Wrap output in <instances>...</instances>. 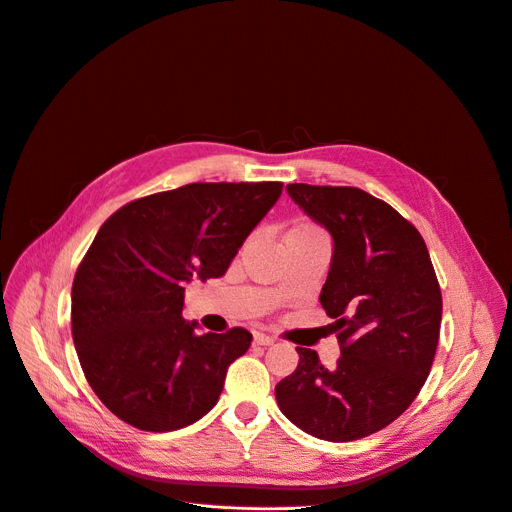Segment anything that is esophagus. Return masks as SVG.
<instances>
[{
  "label": "esophagus",
  "instance_id": "34e87169",
  "mask_svg": "<svg viewBox=\"0 0 512 512\" xmlns=\"http://www.w3.org/2000/svg\"><path fill=\"white\" fill-rule=\"evenodd\" d=\"M275 343V339L273 337H268V335H264V333H254V345H273Z\"/></svg>",
  "mask_w": 512,
  "mask_h": 512
}]
</instances>
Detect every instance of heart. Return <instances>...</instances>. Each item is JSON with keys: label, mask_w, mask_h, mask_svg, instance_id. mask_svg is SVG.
Instances as JSON below:
<instances>
[{"label": "heart", "mask_w": 512, "mask_h": 512, "mask_svg": "<svg viewBox=\"0 0 512 512\" xmlns=\"http://www.w3.org/2000/svg\"><path fill=\"white\" fill-rule=\"evenodd\" d=\"M291 231H316V229H314L312 225H297V227H293ZM291 231H289V233H291Z\"/></svg>", "instance_id": "obj_1"}]
</instances>
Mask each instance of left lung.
<instances>
[{
    "mask_svg": "<svg viewBox=\"0 0 512 512\" xmlns=\"http://www.w3.org/2000/svg\"><path fill=\"white\" fill-rule=\"evenodd\" d=\"M295 204L335 242L320 304L341 357L326 370L297 347L299 364L277 403L304 432L349 442L386 428L422 390L440 337L442 293L424 237L397 210L349 186L289 184Z\"/></svg>",
    "mask_w": 512,
    "mask_h": 512,
    "instance_id": "left-lung-1",
    "label": "left lung"
}]
</instances>
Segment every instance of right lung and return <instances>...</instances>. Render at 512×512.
<instances>
[{"mask_svg":"<svg viewBox=\"0 0 512 512\" xmlns=\"http://www.w3.org/2000/svg\"><path fill=\"white\" fill-rule=\"evenodd\" d=\"M281 192V182H198L132 200L101 225L74 275L72 339L122 422L171 432L217 405L252 335H198L182 318L186 283L223 277Z\"/></svg>","mask_w":512,"mask_h":512,"instance_id":"1","label":"right lung"}]
</instances>
